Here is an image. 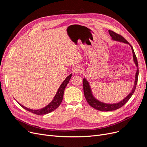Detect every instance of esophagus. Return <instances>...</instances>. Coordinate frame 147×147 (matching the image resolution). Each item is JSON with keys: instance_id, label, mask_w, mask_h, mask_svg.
I'll return each instance as SVG.
<instances>
[{"instance_id": "obj_1", "label": "esophagus", "mask_w": 147, "mask_h": 147, "mask_svg": "<svg viewBox=\"0 0 147 147\" xmlns=\"http://www.w3.org/2000/svg\"><path fill=\"white\" fill-rule=\"evenodd\" d=\"M73 71H74V73L76 74H80L82 71H83V68L80 65H78V66H76L74 69H73Z\"/></svg>"}]
</instances>
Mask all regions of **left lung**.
I'll return each instance as SVG.
<instances>
[{
  "instance_id": "obj_1",
  "label": "left lung",
  "mask_w": 147,
  "mask_h": 147,
  "mask_svg": "<svg viewBox=\"0 0 147 147\" xmlns=\"http://www.w3.org/2000/svg\"><path fill=\"white\" fill-rule=\"evenodd\" d=\"M109 32L110 35L111 36V37H112L113 40L129 44V42L125 39V38L123 37V36H121V35H120V34H119L116 33H115L114 32H113V31H112V30H109ZM130 46H131V48H132V52H133L134 60L135 63L136 64V65L138 67V69H137V71H136V76H135V85H134V87L132 92H131L129 94V95L127 96V97H126L124 99L122 100L121 101H120V102L117 103V104H105V103H103V102H101L98 101V100L96 99L93 96V95H92V94L91 92V90H90V86H89V84L88 82H87V80L85 79H84L83 80V91H84V96H85V98L86 99L88 103L91 107L94 108L95 109H96L97 110H99V111H113V110H117V109H120V108H121V107L124 105L129 101V99L131 98V96H132V95L134 94V92L135 90V89H136V87L137 83H138L139 69H138V63L136 56L135 55L132 46L131 45H130Z\"/></svg>"
}]
</instances>
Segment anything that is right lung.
<instances>
[{
  "instance_id": "1",
  "label": "right lung",
  "mask_w": 147,
  "mask_h": 147,
  "mask_svg": "<svg viewBox=\"0 0 147 147\" xmlns=\"http://www.w3.org/2000/svg\"><path fill=\"white\" fill-rule=\"evenodd\" d=\"M71 76L72 75L71 74L65 79V80L63 82V83L61 84L60 87L59 88V89L57 91V94L55 95V97L53 98L52 102L49 104H48L47 106H46L45 107L43 108V109H40V110H33L32 109H28V108L25 107L24 106L20 104H19L23 108V109H24L25 110H27L29 112L34 113L37 115H44V114H46L49 113L54 111L60 105L62 101H63V95H64V92L65 88L67 86V84L68 83L69 80H70V79L71 78Z\"/></svg>"
}]
</instances>
